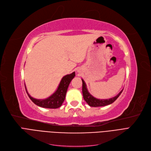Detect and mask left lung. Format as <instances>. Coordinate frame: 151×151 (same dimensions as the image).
Returning a JSON list of instances; mask_svg holds the SVG:
<instances>
[{"mask_svg": "<svg viewBox=\"0 0 151 151\" xmlns=\"http://www.w3.org/2000/svg\"><path fill=\"white\" fill-rule=\"evenodd\" d=\"M82 93H83V97H84L86 102L89 104L91 107H102L111 104L115 101L119 96L121 95L123 89L119 92L117 96L114 97L112 98L109 99H99L94 97H93L91 93L88 91L87 89V86L84 81L82 79Z\"/></svg>", "mask_w": 151, "mask_h": 151, "instance_id": "8db88e82", "label": "left lung"}]
</instances>
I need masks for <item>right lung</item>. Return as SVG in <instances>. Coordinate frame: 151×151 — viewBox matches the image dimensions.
<instances>
[{
    "mask_svg": "<svg viewBox=\"0 0 151 151\" xmlns=\"http://www.w3.org/2000/svg\"><path fill=\"white\" fill-rule=\"evenodd\" d=\"M75 76V72H74L70 74H67L62 77L58 89L56 90L52 95H51L48 98L45 99H36L31 97L28 93L25 86V91L27 92V95L30 99V100L37 106L49 109L59 108L62 106V103L64 101L69 85Z\"/></svg>",
    "mask_w": 151,
    "mask_h": 151,
    "instance_id": "1",
    "label": "right lung"
}]
</instances>
